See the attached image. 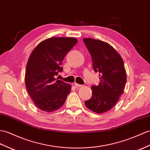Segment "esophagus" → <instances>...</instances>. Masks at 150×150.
Masks as SVG:
<instances>
[{
  "label": "esophagus",
  "mask_w": 150,
  "mask_h": 150,
  "mask_svg": "<svg viewBox=\"0 0 150 150\" xmlns=\"http://www.w3.org/2000/svg\"><path fill=\"white\" fill-rule=\"evenodd\" d=\"M74 86L76 87V88H81V87H82V85H81V84H79V83H75Z\"/></svg>",
  "instance_id": "obj_1"
}]
</instances>
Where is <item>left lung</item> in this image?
<instances>
[{"label": "left lung", "mask_w": 150, "mask_h": 150, "mask_svg": "<svg viewBox=\"0 0 150 150\" xmlns=\"http://www.w3.org/2000/svg\"><path fill=\"white\" fill-rule=\"evenodd\" d=\"M89 52L93 68L99 73L100 83L91 87L92 96L85 102L93 112L102 114L110 110L124 91L127 74L123 59L109 44L92 38H83Z\"/></svg>", "instance_id": "8db88e82"}]
</instances>
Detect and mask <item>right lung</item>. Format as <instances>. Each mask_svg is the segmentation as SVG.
I'll return each instance as SVG.
<instances>
[{"label": "right lung", "mask_w": 150, "mask_h": 150, "mask_svg": "<svg viewBox=\"0 0 150 150\" xmlns=\"http://www.w3.org/2000/svg\"><path fill=\"white\" fill-rule=\"evenodd\" d=\"M74 38H51L38 44L27 62L25 86L41 110L51 112L64 103L71 91L69 83L55 79L62 71V61L77 43Z\"/></svg>", "instance_id": "right-lung-1"}]
</instances>
